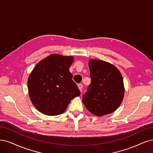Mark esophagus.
Returning a JSON list of instances; mask_svg holds the SVG:
<instances>
[{"instance_id":"esophagus-1","label":"esophagus","mask_w":153,"mask_h":153,"mask_svg":"<svg viewBox=\"0 0 153 153\" xmlns=\"http://www.w3.org/2000/svg\"><path fill=\"white\" fill-rule=\"evenodd\" d=\"M78 87L79 88V90H80V91H82V88H83V85L82 83H79L78 85Z\"/></svg>"}]
</instances>
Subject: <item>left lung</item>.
<instances>
[{
	"mask_svg": "<svg viewBox=\"0 0 153 153\" xmlns=\"http://www.w3.org/2000/svg\"><path fill=\"white\" fill-rule=\"evenodd\" d=\"M88 66L91 83L83 96V103L98 117L114 112L124 97L122 74L114 65L102 60L91 59Z\"/></svg>",
	"mask_w": 153,
	"mask_h": 153,
	"instance_id": "8db88e82",
	"label": "left lung"
}]
</instances>
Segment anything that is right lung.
I'll list each match as a JSON object with an SVG mask.
<instances>
[{"label":"right lung","instance_id":"1","mask_svg":"<svg viewBox=\"0 0 153 153\" xmlns=\"http://www.w3.org/2000/svg\"><path fill=\"white\" fill-rule=\"evenodd\" d=\"M73 57L53 54L40 61L28 79L31 101L36 109L46 115L65 112L71 99L80 92L73 81L69 69Z\"/></svg>","mask_w":153,"mask_h":153}]
</instances>
